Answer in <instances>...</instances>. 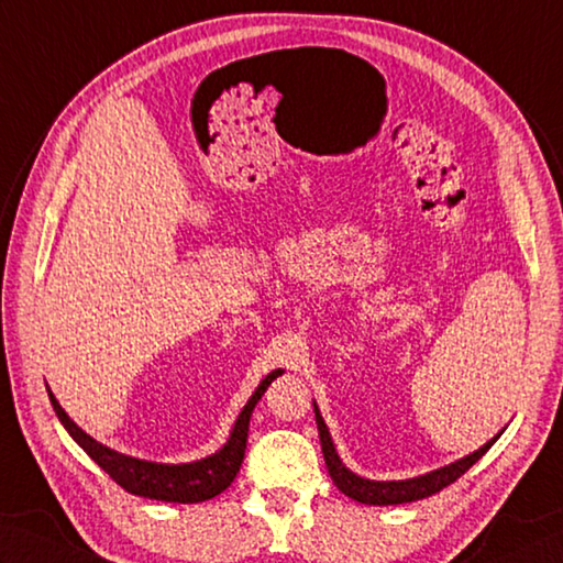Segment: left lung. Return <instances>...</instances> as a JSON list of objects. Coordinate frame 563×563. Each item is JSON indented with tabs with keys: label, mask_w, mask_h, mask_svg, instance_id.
I'll use <instances>...</instances> for the list:
<instances>
[{
	"label": "left lung",
	"mask_w": 563,
	"mask_h": 563,
	"mask_svg": "<svg viewBox=\"0 0 563 563\" xmlns=\"http://www.w3.org/2000/svg\"><path fill=\"white\" fill-rule=\"evenodd\" d=\"M314 420H317V429H319V442H322V454H324L329 476H332L334 486L344 495H349V498L366 503V505H402V503L429 498V495L444 490L456 478L464 476V473L473 464H476V461L486 454V451L495 442H498V437H500V434L493 437L488 444H483L478 451H473V454L459 459V461H454V464H449L444 468L429 471V473H424V476L407 478V481H371V478L356 476L354 471H349L344 464H341V459H339L334 442H332V434H329V429L322 420V415H319L317 405H314Z\"/></svg>",
	"instance_id": "left-lung-1"
}]
</instances>
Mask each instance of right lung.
Returning a JSON list of instances; mask_svg holds the SVG:
<instances>
[{"label":"right lung","mask_w":563,"mask_h":563,"mask_svg":"<svg viewBox=\"0 0 563 563\" xmlns=\"http://www.w3.org/2000/svg\"><path fill=\"white\" fill-rule=\"evenodd\" d=\"M283 376V371H273L266 378L261 380L256 393L251 395L244 410L239 412L234 429L227 439V444L217 451V454L192 461V464H156V461H143L126 454H119V451L99 444L87 432L77 427L68 412L63 410L55 400V395L48 390V398L55 415L68 429V434L80 444L87 456H90L95 464L107 471L121 488L129 490L131 495H141V498L151 500H163V503H202L214 498V495L224 493L231 483H234L236 473L241 468V461H244L246 451V439H249V420L261 395L268 390V385Z\"/></svg>","instance_id":"add662e5"}]
</instances>
